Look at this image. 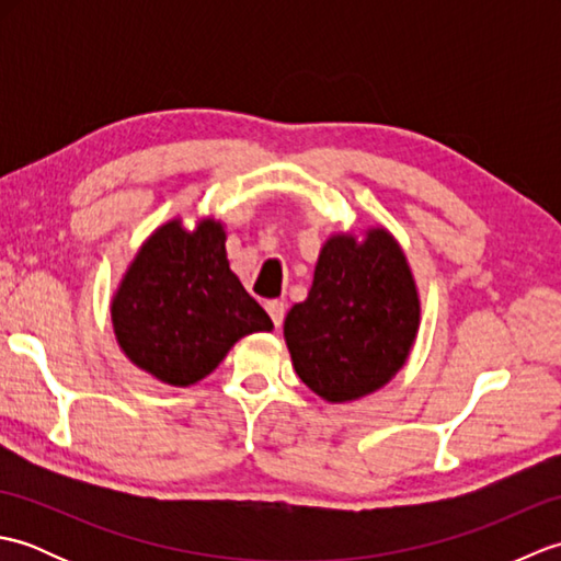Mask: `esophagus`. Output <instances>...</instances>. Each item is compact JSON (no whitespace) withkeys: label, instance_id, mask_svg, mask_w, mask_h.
I'll return each mask as SVG.
<instances>
[{"label":"esophagus","instance_id":"34e87169","mask_svg":"<svg viewBox=\"0 0 561 561\" xmlns=\"http://www.w3.org/2000/svg\"><path fill=\"white\" fill-rule=\"evenodd\" d=\"M265 308H267L274 328H279L282 320H284V313H287V304H284V301H267Z\"/></svg>","mask_w":561,"mask_h":561}]
</instances>
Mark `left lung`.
I'll return each mask as SVG.
<instances>
[{
  "instance_id": "1",
  "label": "left lung",
  "mask_w": 561,
  "mask_h": 561,
  "mask_svg": "<svg viewBox=\"0 0 561 561\" xmlns=\"http://www.w3.org/2000/svg\"><path fill=\"white\" fill-rule=\"evenodd\" d=\"M422 323L414 274L386 226L330 233L306 301L284 318L294 371L318 398L342 404L386 388Z\"/></svg>"
}]
</instances>
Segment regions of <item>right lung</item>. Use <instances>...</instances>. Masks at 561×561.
Segmentation results:
<instances>
[{
	"label": "right lung",
	"mask_w": 561,
	"mask_h": 561,
	"mask_svg": "<svg viewBox=\"0 0 561 561\" xmlns=\"http://www.w3.org/2000/svg\"><path fill=\"white\" fill-rule=\"evenodd\" d=\"M111 320L127 359L173 388L195 386L238 340L274 328L231 272L226 224L214 217L157 226L117 284Z\"/></svg>",
	"instance_id": "add662e5"
}]
</instances>
